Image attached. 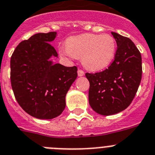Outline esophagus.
I'll return each instance as SVG.
<instances>
[{
  "label": "esophagus",
  "mask_w": 155,
  "mask_h": 155,
  "mask_svg": "<svg viewBox=\"0 0 155 155\" xmlns=\"http://www.w3.org/2000/svg\"><path fill=\"white\" fill-rule=\"evenodd\" d=\"M77 73H78V76H84V75H85L84 71L82 70V69H78Z\"/></svg>",
  "instance_id": "34e87169"
}]
</instances>
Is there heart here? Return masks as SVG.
Masks as SVG:
<instances>
[{
    "mask_svg": "<svg viewBox=\"0 0 155 155\" xmlns=\"http://www.w3.org/2000/svg\"><path fill=\"white\" fill-rule=\"evenodd\" d=\"M116 49L115 40L109 34H85L68 38L66 46L60 48V53L72 59L82 57L86 69L100 71L111 64Z\"/></svg>",
    "mask_w": 155,
    "mask_h": 155,
    "instance_id": "b5f03b06",
    "label": "heart"
}]
</instances>
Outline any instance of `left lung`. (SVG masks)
Here are the masks:
<instances>
[{
    "instance_id": "8db88e82",
    "label": "left lung",
    "mask_w": 155,
    "mask_h": 155,
    "mask_svg": "<svg viewBox=\"0 0 155 155\" xmlns=\"http://www.w3.org/2000/svg\"><path fill=\"white\" fill-rule=\"evenodd\" d=\"M117 43L115 60L100 73H86L89 81V102L102 115L117 114L129 106L141 80V56L128 37L112 32Z\"/></svg>"
}]
</instances>
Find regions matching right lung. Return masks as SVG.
<instances>
[{
  "label": "right lung",
  "instance_id": "obj_1",
  "mask_svg": "<svg viewBox=\"0 0 155 155\" xmlns=\"http://www.w3.org/2000/svg\"><path fill=\"white\" fill-rule=\"evenodd\" d=\"M56 32L39 33L21 42L11 58V82L14 96L27 113L39 119L61 115L66 95L77 77V67L54 63L58 54L50 42Z\"/></svg>",
  "mask_w": 155,
  "mask_h": 155
}]
</instances>
